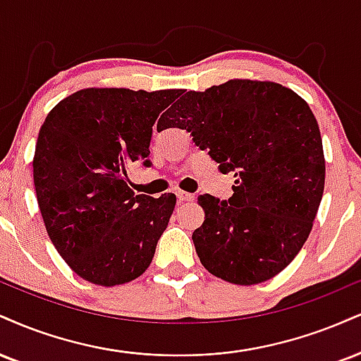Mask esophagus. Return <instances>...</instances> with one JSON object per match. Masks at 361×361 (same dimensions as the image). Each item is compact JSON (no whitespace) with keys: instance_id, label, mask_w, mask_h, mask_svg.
Listing matches in <instances>:
<instances>
[{"instance_id":"1","label":"esophagus","mask_w":361,"mask_h":361,"mask_svg":"<svg viewBox=\"0 0 361 361\" xmlns=\"http://www.w3.org/2000/svg\"><path fill=\"white\" fill-rule=\"evenodd\" d=\"M176 197L180 200L181 203H186V202H193L195 200V195L193 193H188V192H181V190H178L176 192Z\"/></svg>"}]
</instances>
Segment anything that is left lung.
I'll list each match as a JSON object with an SVG mask.
<instances>
[{
    "mask_svg": "<svg viewBox=\"0 0 361 361\" xmlns=\"http://www.w3.org/2000/svg\"><path fill=\"white\" fill-rule=\"evenodd\" d=\"M171 126L235 178L228 200L198 197L205 222L192 238L203 267L240 286L279 274L310 237L324 190L310 106L281 84L235 79L186 92L159 128Z\"/></svg>",
    "mask_w": 361,
    "mask_h": 361,
    "instance_id": "1",
    "label": "left lung"
}]
</instances>
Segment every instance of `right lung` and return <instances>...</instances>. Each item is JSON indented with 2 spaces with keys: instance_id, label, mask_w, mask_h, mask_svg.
I'll use <instances>...</instances> for the list:
<instances>
[{
  "instance_id": "right-lung-1",
  "label": "right lung",
  "mask_w": 361,
  "mask_h": 361,
  "mask_svg": "<svg viewBox=\"0 0 361 361\" xmlns=\"http://www.w3.org/2000/svg\"><path fill=\"white\" fill-rule=\"evenodd\" d=\"M181 92L84 89L47 116L33 158L38 207L55 249L82 279L117 286L149 267L176 197L134 195L128 169L151 166L153 126Z\"/></svg>"
}]
</instances>
